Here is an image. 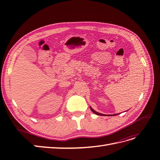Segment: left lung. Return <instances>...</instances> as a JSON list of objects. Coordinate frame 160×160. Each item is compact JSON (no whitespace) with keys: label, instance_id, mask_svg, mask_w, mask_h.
Masks as SVG:
<instances>
[{"label":"left lung","instance_id":"obj_1","mask_svg":"<svg viewBox=\"0 0 160 160\" xmlns=\"http://www.w3.org/2000/svg\"><path fill=\"white\" fill-rule=\"evenodd\" d=\"M90 109H91V110L92 111V112H93L95 114H96V115H105L104 114H102V113H98V112H97V111H95L93 108H91V107H90ZM119 113H117V114H113V115H111V116H113V115H118Z\"/></svg>","mask_w":160,"mask_h":160}]
</instances>
